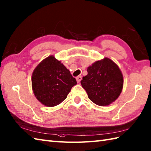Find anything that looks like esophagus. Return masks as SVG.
<instances>
[{
    "mask_svg": "<svg viewBox=\"0 0 151 151\" xmlns=\"http://www.w3.org/2000/svg\"><path fill=\"white\" fill-rule=\"evenodd\" d=\"M76 81H77V82L79 83L82 80V76H78L76 78Z\"/></svg>",
    "mask_w": 151,
    "mask_h": 151,
    "instance_id": "1",
    "label": "esophagus"
}]
</instances>
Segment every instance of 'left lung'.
<instances>
[{
  "instance_id": "left-lung-1",
  "label": "left lung",
  "mask_w": 151,
  "mask_h": 151,
  "mask_svg": "<svg viewBox=\"0 0 151 151\" xmlns=\"http://www.w3.org/2000/svg\"><path fill=\"white\" fill-rule=\"evenodd\" d=\"M87 71L81 83L93 102L104 106L116 100L123 88V74L116 63L104 58L92 63Z\"/></svg>"
}]
</instances>
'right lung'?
I'll return each mask as SVG.
<instances>
[{"mask_svg": "<svg viewBox=\"0 0 151 151\" xmlns=\"http://www.w3.org/2000/svg\"><path fill=\"white\" fill-rule=\"evenodd\" d=\"M76 84V79L69 70L52 55L41 61L32 75V88L35 97L47 107L60 104Z\"/></svg>", "mask_w": 151, "mask_h": 151, "instance_id": "add662e5", "label": "right lung"}]
</instances>
